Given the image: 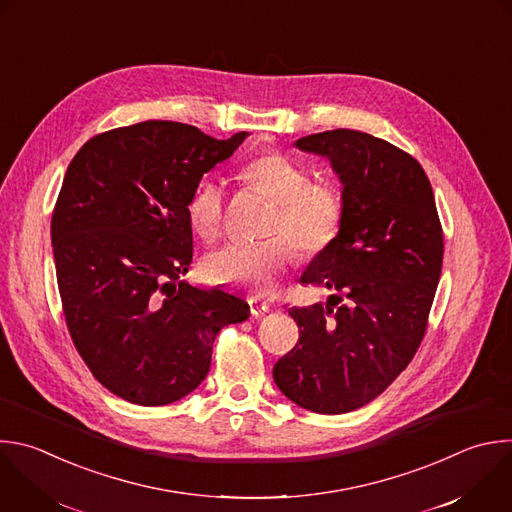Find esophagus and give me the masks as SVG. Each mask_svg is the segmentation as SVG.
<instances>
[{
  "mask_svg": "<svg viewBox=\"0 0 512 512\" xmlns=\"http://www.w3.org/2000/svg\"><path fill=\"white\" fill-rule=\"evenodd\" d=\"M249 307H251V315L253 317H261L269 311V303L263 301V299H257V297H251L249 299Z\"/></svg>",
  "mask_w": 512,
  "mask_h": 512,
  "instance_id": "34e87169",
  "label": "esophagus"
}]
</instances>
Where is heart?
I'll return each mask as SVG.
<instances>
[{
  "label": "heart",
  "mask_w": 512,
  "mask_h": 512,
  "mask_svg": "<svg viewBox=\"0 0 512 512\" xmlns=\"http://www.w3.org/2000/svg\"><path fill=\"white\" fill-rule=\"evenodd\" d=\"M241 183L273 201L265 223V235L273 237L259 243H227L205 257L203 269L215 283L243 285L267 295L293 259L288 242L301 259L317 257L333 243L344 221V201L333 187L311 183L305 168L279 152L251 158L241 168ZM223 215V185L203 181L187 203L193 231L205 241L215 239Z\"/></svg>",
  "instance_id": "heart-1"
}]
</instances>
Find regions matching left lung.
Listing matches in <instances>:
<instances>
[{
  "label": "left lung",
  "instance_id": "left-lung-1",
  "mask_svg": "<svg viewBox=\"0 0 512 512\" xmlns=\"http://www.w3.org/2000/svg\"><path fill=\"white\" fill-rule=\"evenodd\" d=\"M295 146L329 160L344 221L299 279L331 295L289 309L299 342L273 380L305 410L344 414L376 400L414 358L440 281L442 227L424 168L394 144L337 128Z\"/></svg>",
  "mask_w": 512,
  "mask_h": 512
}]
</instances>
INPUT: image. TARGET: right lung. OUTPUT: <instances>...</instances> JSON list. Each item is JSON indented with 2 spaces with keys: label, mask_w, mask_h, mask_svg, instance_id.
Here are the masks:
<instances>
[{
  "label": "right lung",
  "mask_w": 512,
  "mask_h": 512,
  "mask_svg": "<svg viewBox=\"0 0 512 512\" xmlns=\"http://www.w3.org/2000/svg\"><path fill=\"white\" fill-rule=\"evenodd\" d=\"M247 136L146 120L90 138L66 170L52 215L66 323L94 378L126 402L197 390L217 333L249 317L241 295L181 279L193 263L187 203Z\"/></svg>",
  "instance_id": "obj_1"
}]
</instances>
